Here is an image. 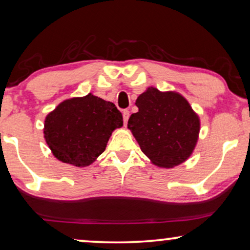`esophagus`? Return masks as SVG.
<instances>
[{
	"label": "esophagus",
	"mask_w": 250,
	"mask_h": 250,
	"mask_svg": "<svg viewBox=\"0 0 250 250\" xmlns=\"http://www.w3.org/2000/svg\"><path fill=\"white\" fill-rule=\"evenodd\" d=\"M128 117H129V111H128L127 109L123 110V119H124V124H125V125H126V124H127Z\"/></svg>",
	"instance_id": "obj_1"
}]
</instances>
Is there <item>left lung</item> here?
<instances>
[{
	"mask_svg": "<svg viewBox=\"0 0 250 250\" xmlns=\"http://www.w3.org/2000/svg\"><path fill=\"white\" fill-rule=\"evenodd\" d=\"M131 129L141 150L159 167L172 168L186 160L196 146L200 119L188 101L176 92L149 88L139 96Z\"/></svg>",
	"mask_w": 250,
	"mask_h": 250,
	"instance_id": "8db88e82",
	"label": "left lung"
}]
</instances>
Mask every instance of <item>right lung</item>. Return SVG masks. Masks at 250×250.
<instances>
[{"instance_id": "add662e5", "label": "right lung", "mask_w": 250, "mask_h": 250, "mask_svg": "<svg viewBox=\"0 0 250 250\" xmlns=\"http://www.w3.org/2000/svg\"><path fill=\"white\" fill-rule=\"evenodd\" d=\"M122 126L117 107L89 93L63 101L47 115L44 135L60 161L86 167L106 149L114 129Z\"/></svg>"}]
</instances>
